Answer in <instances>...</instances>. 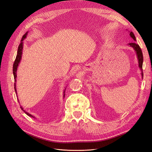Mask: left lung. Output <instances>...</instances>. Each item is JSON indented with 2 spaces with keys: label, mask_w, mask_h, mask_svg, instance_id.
<instances>
[{
  "label": "left lung",
  "mask_w": 152,
  "mask_h": 152,
  "mask_svg": "<svg viewBox=\"0 0 152 152\" xmlns=\"http://www.w3.org/2000/svg\"><path fill=\"white\" fill-rule=\"evenodd\" d=\"M129 35L130 37L133 39V40L136 41V38L134 35V33L132 31H129ZM128 45L132 47L134 50L137 56V58H138V66L140 67V70L141 71V76L142 78L143 77V53H142L141 49L140 48V46L135 42H131L128 44Z\"/></svg>",
  "instance_id": "obj_1"
}]
</instances>
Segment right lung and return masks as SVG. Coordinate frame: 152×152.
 I'll return each instance as SVG.
<instances>
[{
	"mask_svg": "<svg viewBox=\"0 0 152 152\" xmlns=\"http://www.w3.org/2000/svg\"><path fill=\"white\" fill-rule=\"evenodd\" d=\"M28 31L24 34V35H23L21 40V43L20 44H19V45L18 47V52H17V56H16V59H15V61H14V64H13V75H14V90H15V91H16V94H17V90H16V77H17V69H18V67L19 64V63H20L21 62V57H22V53H23V40H24L26 38V36L28 35ZM66 88L64 90V95H63V97L64 98L65 96V90H66ZM18 96V95H17ZM21 109L24 111V113H25L26 115H28V116L30 117H33V118H35V117H34L33 115H32L31 114H29L28 112H27L26 111L24 110L23 109V108H22V107H21Z\"/></svg>",
	"mask_w": 152,
	"mask_h": 152,
	"instance_id": "obj_1",
	"label": "right lung"
}]
</instances>
